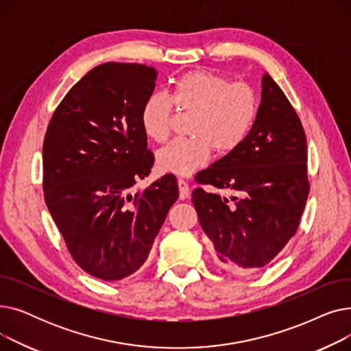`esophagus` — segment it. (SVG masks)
<instances>
[{
    "label": "esophagus",
    "instance_id": "1",
    "mask_svg": "<svg viewBox=\"0 0 351 351\" xmlns=\"http://www.w3.org/2000/svg\"><path fill=\"white\" fill-rule=\"evenodd\" d=\"M178 188H179V197H180V199L189 197L191 191H189L188 182H185L183 179H178Z\"/></svg>",
    "mask_w": 351,
    "mask_h": 351
}]
</instances>
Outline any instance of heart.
Masks as SVG:
<instances>
[{"instance_id":"1","label":"heart","mask_w":351,"mask_h":351,"mask_svg":"<svg viewBox=\"0 0 351 351\" xmlns=\"http://www.w3.org/2000/svg\"><path fill=\"white\" fill-rule=\"evenodd\" d=\"M173 106L192 114L188 134L175 139L156 154L159 171L188 176L210 158L236 151L249 135L257 115V94L245 82H230L228 77L208 69H195L179 77L169 97L162 92L147 95L141 108L143 134L154 142L168 139L173 119Z\"/></svg>"}]
</instances>
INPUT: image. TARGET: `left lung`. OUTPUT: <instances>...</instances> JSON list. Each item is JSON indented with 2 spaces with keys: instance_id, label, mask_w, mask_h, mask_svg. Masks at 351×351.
<instances>
[{
  "instance_id": "obj_1",
  "label": "left lung",
  "mask_w": 351,
  "mask_h": 351,
  "mask_svg": "<svg viewBox=\"0 0 351 351\" xmlns=\"http://www.w3.org/2000/svg\"><path fill=\"white\" fill-rule=\"evenodd\" d=\"M196 182L236 192L232 205L202 188L192 192L199 223L225 270L245 276L263 269L296 233L310 191L306 134L267 72L249 135Z\"/></svg>"
}]
</instances>
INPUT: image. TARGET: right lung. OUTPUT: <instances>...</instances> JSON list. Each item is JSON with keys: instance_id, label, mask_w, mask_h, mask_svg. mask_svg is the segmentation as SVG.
Instances as JSON below:
<instances>
[{"instance_id": "1", "label": "right lung", "mask_w": 351, "mask_h": 351, "mask_svg": "<svg viewBox=\"0 0 351 351\" xmlns=\"http://www.w3.org/2000/svg\"><path fill=\"white\" fill-rule=\"evenodd\" d=\"M156 77L142 64L95 66L68 90L45 134V204L72 259L101 280L145 263L179 196L172 175L129 192L154 165L139 115Z\"/></svg>"}]
</instances>
